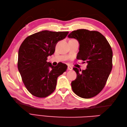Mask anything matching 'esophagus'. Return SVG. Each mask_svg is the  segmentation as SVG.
<instances>
[{"instance_id": "1", "label": "esophagus", "mask_w": 127, "mask_h": 127, "mask_svg": "<svg viewBox=\"0 0 127 127\" xmlns=\"http://www.w3.org/2000/svg\"><path fill=\"white\" fill-rule=\"evenodd\" d=\"M72 68L71 66H68V70H72Z\"/></svg>"}]
</instances>
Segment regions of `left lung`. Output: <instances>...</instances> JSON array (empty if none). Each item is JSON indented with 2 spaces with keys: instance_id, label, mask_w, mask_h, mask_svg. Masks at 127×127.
<instances>
[{
  "instance_id": "8db88e82",
  "label": "left lung",
  "mask_w": 127,
  "mask_h": 127,
  "mask_svg": "<svg viewBox=\"0 0 127 127\" xmlns=\"http://www.w3.org/2000/svg\"><path fill=\"white\" fill-rule=\"evenodd\" d=\"M80 44L77 59L87 62V69L81 71L77 68L76 79L71 82V87L77 95L91 98L104 88L112 68V51L105 36L97 31L78 29L68 35Z\"/></svg>"
}]
</instances>
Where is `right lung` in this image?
Instances as JSON below:
<instances>
[{"instance_id": "add662e5", "label": "right lung", "mask_w": 127, "mask_h": 127, "mask_svg": "<svg viewBox=\"0 0 127 127\" xmlns=\"http://www.w3.org/2000/svg\"><path fill=\"white\" fill-rule=\"evenodd\" d=\"M68 32L43 31L28 36L21 45L18 55V69L23 82L32 95L45 98L55 90L57 80L67 69L59 63L54 66L47 62L57 42L65 38Z\"/></svg>"}]
</instances>
